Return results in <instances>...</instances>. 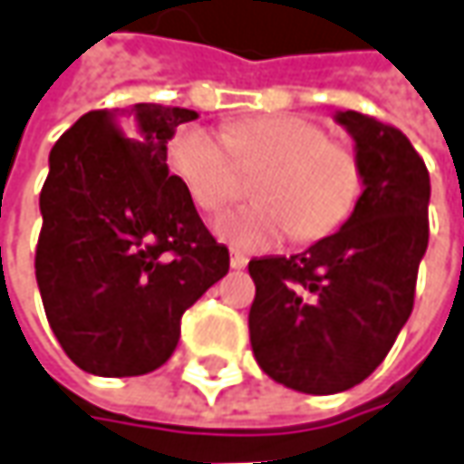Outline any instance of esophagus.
Instances as JSON below:
<instances>
[{"label":"esophagus","mask_w":464,"mask_h":464,"mask_svg":"<svg viewBox=\"0 0 464 464\" xmlns=\"http://www.w3.org/2000/svg\"><path fill=\"white\" fill-rule=\"evenodd\" d=\"M248 264V259L244 254H238V251H231V269H244Z\"/></svg>","instance_id":"1"}]
</instances>
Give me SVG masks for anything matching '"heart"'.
Returning a JSON list of instances; mask_svg holds the SVG:
<instances>
[{
  "mask_svg": "<svg viewBox=\"0 0 464 464\" xmlns=\"http://www.w3.org/2000/svg\"><path fill=\"white\" fill-rule=\"evenodd\" d=\"M241 169L269 167L256 184L259 205L228 210L216 236L238 251H264L295 233L318 241L352 216L362 192L360 161L352 149L326 140L315 122L297 115H259L233 122L226 138L189 125L171 138L169 171L205 213L236 195Z\"/></svg>",
  "mask_w": 464,
  "mask_h": 464,
  "instance_id": "heart-1",
  "label": "heart"
}]
</instances>
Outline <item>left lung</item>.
<instances>
[{
  "instance_id": "8db88e82",
  "label": "left lung",
  "mask_w": 464,
  "mask_h": 464,
  "mask_svg": "<svg viewBox=\"0 0 464 464\" xmlns=\"http://www.w3.org/2000/svg\"><path fill=\"white\" fill-rule=\"evenodd\" d=\"M334 121L360 161L352 216L300 254L248 262L254 357L275 382L308 395L349 391L375 372L413 311L429 246L431 184L411 140L354 110Z\"/></svg>"
}]
</instances>
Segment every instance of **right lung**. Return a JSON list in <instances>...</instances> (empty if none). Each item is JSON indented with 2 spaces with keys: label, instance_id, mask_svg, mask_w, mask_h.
I'll use <instances>...</instances> for the list:
<instances>
[{
  "label": "right lung",
  "instance_id": "right-lung-1",
  "mask_svg": "<svg viewBox=\"0 0 464 464\" xmlns=\"http://www.w3.org/2000/svg\"><path fill=\"white\" fill-rule=\"evenodd\" d=\"M195 110L140 102L94 110L58 138L41 192L35 277L69 360L89 375L153 372L179 342L184 311L228 272L167 167Z\"/></svg>",
  "mask_w": 464,
  "mask_h": 464
}]
</instances>
